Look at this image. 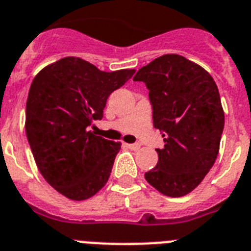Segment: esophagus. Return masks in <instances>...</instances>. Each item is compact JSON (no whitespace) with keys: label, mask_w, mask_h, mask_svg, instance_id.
<instances>
[{"label":"esophagus","mask_w":251,"mask_h":251,"mask_svg":"<svg viewBox=\"0 0 251 251\" xmlns=\"http://www.w3.org/2000/svg\"><path fill=\"white\" fill-rule=\"evenodd\" d=\"M127 148L131 150H139L140 149V144L134 143V144H127Z\"/></svg>","instance_id":"34e87169"}]
</instances>
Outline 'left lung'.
I'll list each match as a JSON object with an SVG mask.
<instances>
[{
	"label": "left lung",
	"instance_id": "1",
	"mask_svg": "<svg viewBox=\"0 0 251 251\" xmlns=\"http://www.w3.org/2000/svg\"><path fill=\"white\" fill-rule=\"evenodd\" d=\"M134 80L149 89L152 124L164 138L155 149L158 164L145 179L169 197L188 195L203 180L217 158L225 125L213 78L178 54H165L143 67Z\"/></svg>",
	"mask_w": 251,
	"mask_h": 251
}]
</instances>
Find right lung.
<instances>
[{"label": "right lung", "mask_w": 251, "mask_h": 251, "mask_svg": "<svg viewBox=\"0 0 251 251\" xmlns=\"http://www.w3.org/2000/svg\"><path fill=\"white\" fill-rule=\"evenodd\" d=\"M135 69L102 72L67 56L41 69L26 102V136L41 176L69 200L96 195L110 178L121 143L89 131L103 117L108 96Z\"/></svg>", "instance_id": "1"}]
</instances>
